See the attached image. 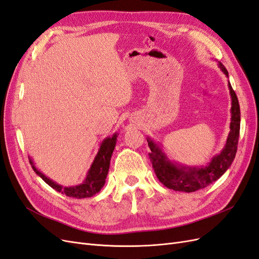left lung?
Returning a JSON list of instances; mask_svg holds the SVG:
<instances>
[{
    "label": "left lung",
    "mask_w": 259,
    "mask_h": 259,
    "mask_svg": "<svg viewBox=\"0 0 259 259\" xmlns=\"http://www.w3.org/2000/svg\"><path fill=\"white\" fill-rule=\"evenodd\" d=\"M218 66L228 76V71L222 62H218ZM228 86L232 100L230 133L222 152L215 155L211 161L207 163V165L190 167L179 165L169 161L162 149L153 140L147 138L148 146L151 150L149 153V158L152 163L154 173L160 182L168 189L182 192H194L216 182L230 167L238 149L241 113L236 92L232 90L230 83H228Z\"/></svg>",
    "instance_id": "left-lung-1"
}]
</instances>
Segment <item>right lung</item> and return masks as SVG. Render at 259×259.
Listing matches in <instances>:
<instances>
[{
  "label": "right lung",
  "mask_w": 259,
  "mask_h": 259,
  "mask_svg": "<svg viewBox=\"0 0 259 259\" xmlns=\"http://www.w3.org/2000/svg\"><path fill=\"white\" fill-rule=\"evenodd\" d=\"M116 137L117 134L114 133L112 137H107L100 145L97 155L95 156V160L92 163V166L89 169V173L86 175V178L81 185L72 186V187H62L56 183H54L52 179L46 177L42 174L40 170L34 166L33 162L30 160V164L32 165L33 170L40 176L44 182L51 186L53 189L62 194H66L67 197L75 198V199H84L93 197L94 194L100 191L101 188L104 187L106 183V178L108 175L109 165H110L111 155L114 150V147L116 144Z\"/></svg>",
  "instance_id": "1"
}]
</instances>
